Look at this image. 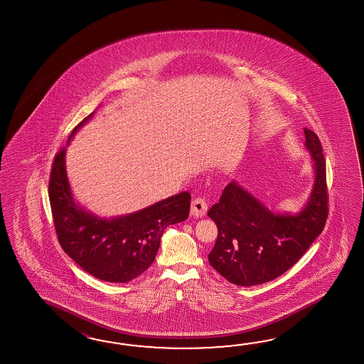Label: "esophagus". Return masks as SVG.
<instances>
[{"label":"esophagus","instance_id":"1","mask_svg":"<svg viewBox=\"0 0 364 364\" xmlns=\"http://www.w3.org/2000/svg\"><path fill=\"white\" fill-rule=\"evenodd\" d=\"M207 210H208V204H207L205 199H203V198L193 199V203H191V213H193V216H205Z\"/></svg>","mask_w":364,"mask_h":364}]
</instances>
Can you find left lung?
Returning a JSON list of instances; mask_svg holds the SVG:
<instances>
[{"instance_id":"1","label":"left lung","mask_w":364,"mask_h":364,"mask_svg":"<svg viewBox=\"0 0 364 364\" xmlns=\"http://www.w3.org/2000/svg\"><path fill=\"white\" fill-rule=\"evenodd\" d=\"M304 146L315 163V183L307 205L296 215H277L240 187L226 186L208 210L217 225L210 265L238 287H254L290 269L324 229L328 218L326 168L320 139L304 129Z\"/></svg>"}]
</instances>
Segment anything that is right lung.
Listing matches in <instances>:
<instances>
[{"label": "right lung", "mask_w": 364, "mask_h": 364, "mask_svg": "<svg viewBox=\"0 0 364 364\" xmlns=\"http://www.w3.org/2000/svg\"><path fill=\"white\" fill-rule=\"evenodd\" d=\"M91 116L77 124L69 140ZM65 151L66 148H61L55 156L48 188L61 247L96 279L107 282L136 279L154 263L164 230L188 217L191 195L183 191L132 215L112 220L99 218L80 208L73 199L65 168Z\"/></svg>", "instance_id": "1"}]
</instances>
